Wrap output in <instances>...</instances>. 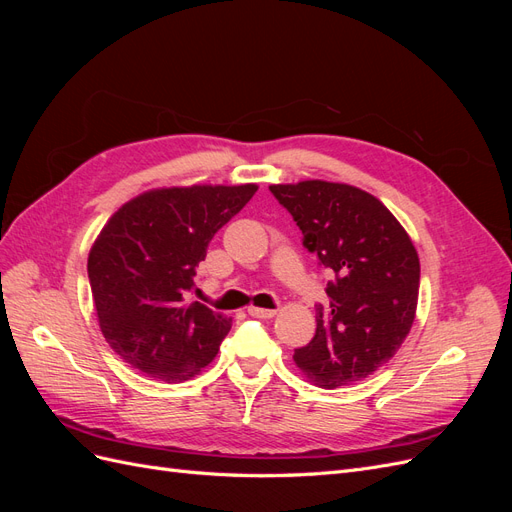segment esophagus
I'll list each match as a JSON object with an SVG mask.
<instances>
[{
  "label": "esophagus",
  "instance_id": "obj_1",
  "mask_svg": "<svg viewBox=\"0 0 512 512\" xmlns=\"http://www.w3.org/2000/svg\"><path fill=\"white\" fill-rule=\"evenodd\" d=\"M247 314L254 316V318L269 320V318H273L277 312H275V309H265V307H250V309H247Z\"/></svg>",
  "mask_w": 512,
  "mask_h": 512
}]
</instances>
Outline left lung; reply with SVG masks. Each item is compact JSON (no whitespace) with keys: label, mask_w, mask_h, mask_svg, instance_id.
I'll use <instances>...</instances> for the list:
<instances>
[{"label":"left lung","mask_w":512,"mask_h":512,"mask_svg":"<svg viewBox=\"0 0 512 512\" xmlns=\"http://www.w3.org/2000/svg\"><path fill=\"white\" fill-rule=\"evenodd\" d=\"M303 232L307 252L335 280L316 305V335L294 363L322 389L359 382L389 363L408 337L421 265L395 215L354 185L299 181L269 185Z\"/></svg>","instance_id":"obj_1"}]
</instances>
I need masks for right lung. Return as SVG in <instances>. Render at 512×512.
<instances>
[{"label":"right lung","mask_w":512,"mask_h":512,"mask_svg":"<svg viewBox=\"0 0 512 512\" xmlns=\"http://www.w3.org/2000/svg\"><path fill=\"white\" fill-rule=\"evenodd\" d=\"M258 185L162 188L132 198L98 235L87 275L102 335L141 374L183 382L207 367L232 318L203 303L185 305L198 265Z\"/></svg>","instance_id":"right-lung-1"}]
</instances>
